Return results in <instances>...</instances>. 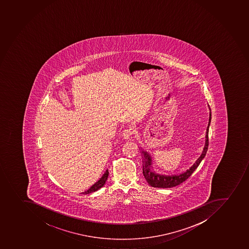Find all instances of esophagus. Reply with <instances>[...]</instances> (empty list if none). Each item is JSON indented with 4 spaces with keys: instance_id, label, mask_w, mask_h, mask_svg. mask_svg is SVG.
I'll return each instance as SVG.
<instances>
[{
    "instance_id": "1",
    "label": "esophagus",
    "mask_w": 249,
    "mask_h": 249,
    "mask_svg": "<svg viewBox=\"0 0 249 249\" xmlns=\"http://www.w3.org/2000/svg\"><path fill=\"white\" fill-rule=\"evenodd\" d=\"M132 129H125V130H124V132H123V137L125 139H130V138L132 136Z\"/></svg>"
}]
</instances>
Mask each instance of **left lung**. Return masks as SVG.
<instances>
[{
  "label": "left lung",
  "instance_id": "8db88e82",
  "mask_svg": "<svg viewBox=\"0 0 249 249\" xmlns=\"http://www.w3.org/2000/svg\"><path fill=\"white\" fill-rule=\"evenodd\" d=\"M210 109V108H209ZM211 119H212V113L209 116V122H208V128H207V132H206L205 146L203 148V152L200 156L198 157V160L196 161L194 164L190 167L188 170L179 174V175H175V176H163L160 174L155 173V171H152V160H151V155H149L146 151H142V154L143 155V163H142V173L144 177L146 178V182L151 187H159V188H169V187H176L177 185L183 183L185 180H187L190 176H192V173L196 171V169L200 164L201 161L205 157L207 151L208 149V130L210 126Z\"/></svg>",
  "mask_w": 249,
  "mask_h": 249
}]
</instances>
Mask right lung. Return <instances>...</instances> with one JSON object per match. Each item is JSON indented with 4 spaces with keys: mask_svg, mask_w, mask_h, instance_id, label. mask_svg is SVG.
I'll list each match as a JSON object with an SVG mask.
<instances>
[{
    "mask_svg": "<svg viewBox=\"0 0 249 249\" xmlns=\"http://www.w3.org/2000/svg\"><path fill=\"white\" fill-rule=\"evenodd\" d=\"M108 176H109V171H108V170H107L103 177L97 183H94L93 186L89 187V189L87 190V191L82 192V194H89V193H92V192H96V191L100 189L101 187H103L104 184H105L106 181L107 180Z\"/></svg>",
    "mask_w": 249,
    "mask_h": 249,
    "instance_id": "add662e5",
    "label": "right lung"
}]
</instances>
